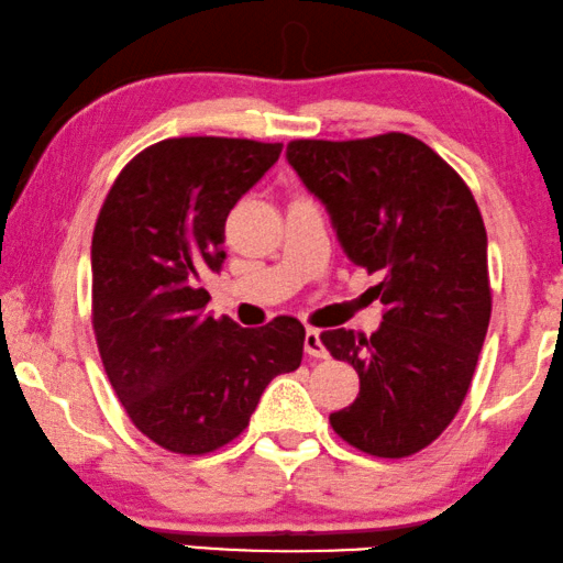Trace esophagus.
Here are the masks:
<instances>
[{
  "label": "esophagus",
  "instance_id": "34e87169",
  "mask_svg": "<svg viewBox=\"0 0 563 563\" xmlns=\"http://www.w3.org/2000/svg\"><path fill=\"white\" fill-rule=\"evenodd\" d=\"M303 350H306L308 357H316V360H323V357H329L327 346H323V342H321V334H319V331H316V329H308V331H306V339H303Z\"/></svg>",
  "mask_w": 563,
  "mask_h": 563
}]
</instances>
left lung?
Masks as SVG:
<instances>
[{
	"mask_svg": "<svg viewBox=\"0 0 563 563\" xmlns=\"http://www.w3.org/2000/svg\"><path fill=\"white\" fill-rule=\"evenodd\" d=\"M288 163L327 203L352 263L383 275L375 334H321L360 375L357 400L329 416L331 429L364 454H416L454 421L485 344L493 290L479 206L441 155L402 132L292 140Z\"/></svg>",
	"mask_w": 563,
	"mask_h": 563,
	"instance_id": "8db88e82",
	"label": "left lung"
}]
</instances>
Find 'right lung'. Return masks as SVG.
Instances as JSON below:
<instances>
[{"label":"right lung","mask_w":563,"mask_h":563,"mask_svg":"<svg viewBox=\"0 0 563 563\" xmlns=\"http://www.w3.org/2000/svg\"><path fill=\"white\" fill-rule=\"evenodd\" d=\"M280 142L170 137L134 155L91 240V323L107 377L157 446L201 456L247 429L275 375L298 369L303 323L260 329L203 313L234 203L273 168Z\"/></svg>","instance_id":"add662e5"}]
</instances>
